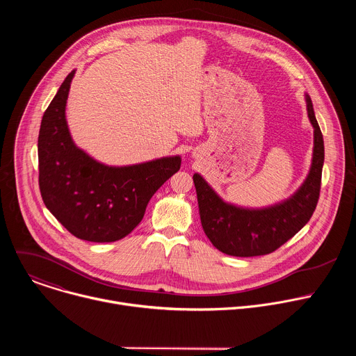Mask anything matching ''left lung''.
Returning a JSON list of instances; mask_svg holds the SVG:
<instances>
[{"label": "left lung", "mask_w": 356, "mask_h": 356, "mask_svg": "<svg viewBox=\"0 0 356 356\" xmlns=\"http://www.w3.org/2000/svg\"><path fill=\"white\" fill-rule=\"evenodd\" d=\"M307 115L314 128L310 170L287 198L266 207H243L225 201L200 173L193 175L202 229L211 243L231 257H261L276 250L312 218L321 186L324 139L312 98L304 94Z\"/></svg>", "instance_id": "1"}]
</instances>
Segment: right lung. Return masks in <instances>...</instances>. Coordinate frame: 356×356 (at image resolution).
Here are the masks:
<instances>
[{"label":"right lung","mask_w":356,"mask_h":356,"mask_svg":"<svg viewBox=\"0 0 356 356\" xmlns=\"http://www.w3.org/2000/svg\"><path fill=\"white\" fill-rule=\"evenodd\" d=\"M72 70L46 108L38 138L39 187L46 209L74 236L114 242L142 221L149 200L181 165L180 155L135 165L101 163L79 147L66 104Z\"/></svg>","instance_id":"add662e5"}]
</instances>
